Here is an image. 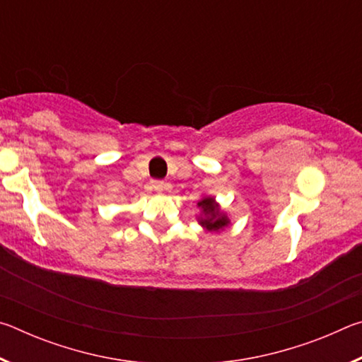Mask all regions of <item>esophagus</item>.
<instances>
[{
    "mask_svg": "<svg viewBox=\"0 0 362 362\" xmlns=\"http://www.w3.org/2000/svg\"><path fill=\"white\" fill-rule=\"evenodd\" d=\"M151 187H153V189H155L156 193H163L164 189H166V183L161 182V180H153L151 182Z\"/></svg>",
    "mask_w": 362,
    "mask_h": 362,
    "instance_id": "esophagus-1",
    "label": "esophagus"
}]
</instances>
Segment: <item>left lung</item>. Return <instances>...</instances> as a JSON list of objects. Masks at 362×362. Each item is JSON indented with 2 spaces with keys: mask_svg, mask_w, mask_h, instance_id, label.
<instances>
[{
  "mask_svg": "<svg viewBox=\"0 0 362 362\" xmlns=\"http://www.w3.org/2000/svg\"><path fill=\"white\" fill-rule=\"evenodd\" d=\"M196 206L199 207V216L196 218L204 230L220 233L231 225V217L222 209L214 196H203Z\"/></svg>",
  "mask_w": 362,
  "mask_h": 362,
  "instance_id": "8db88e82",
  "label": "left lung"
}]
</instances>
